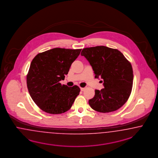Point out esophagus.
Here are the masks:
<instances>
[{"label":"esophagus","instance_id":"1","mask_svg":"<svg viewBox=\"0 0 158 158\" xmlns=\"http://www.w3.org/2000/svg\"><path fill=\"white\" fill-rule=\"evenodd\" d=\"M85 88H81V90L82 91V92H83V91H84V90H85Z\"/></svg>","mask_w":158,"mask_h":158}]
</instances>
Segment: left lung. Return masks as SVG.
I'll list each match as a JSON object with an SVG mask.
<instances>
[{"label":"left lung","mask_w":158,"mask_h":158,"mask_svg":"<svg viewBox=\"0 0 158 158\" xmlns=\"http://www.w3.org/2000/svg\"><path fill=\"white\" fill-rule=\"evenodd\" d=\"M94 71L95 78H101L104 88L95 90L94 97L89 101L94 110L102 113L114 112L127 101L132 89V65L118 49L104 46L82 50Z\"/></svg>","instance_id":"1"}]
</instances>
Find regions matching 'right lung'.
<instances>
[{"label": "right lung", "instance_id": "right-lung-1", "mask_svg": "<svg viewBox=\"0 0 158 158\" xmlns=\"http://www.w3.org/2000/svg\"><path fill=\"white\" fill-rule=\"evenodd\" d=\"M81 49L53 48L33 58L26 77L27 86L33 101L43 111L64 113L72 107L80 88L62 85L70 67Z\"/></svg>", "mask_w": 158, "mask_h": 158}]
</instances>
